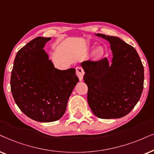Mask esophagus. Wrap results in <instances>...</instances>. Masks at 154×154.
Wrapping results in <instances>:
<instances>
[{
  "label": "esophagus",
  "instance_id": "34e87169",
  "mask_svg": "<svg viewBox=\"0 0 154 154\" xmlns=\"http://www.w3.org/2000/svg\"><path fill=\"white\" fill-rule=\"evenodd\" d=\"M76 74H77V77H79V80L80 81L82 80L84 74H85V72H84V69H82V67H76Z\"/></svg>",
  "mask_w": 154,
  "mask_h": 154
}]
</instances>
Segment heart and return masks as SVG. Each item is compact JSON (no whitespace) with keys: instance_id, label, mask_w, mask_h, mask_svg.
<instances>
[{"instance_id":"heart-1","label":"heart","mask_w":154,"mask_h":154,"mask_svg":"<svg viewBox=\"0 0 154 154\" xmlns=\"http://www.w3.org/2000/svg\"><path fill=\"white\" fill-rule=\"evenodd\" d=\"M103 53V48H101V47H99V48H98L95 51H94V56H95L96 58H98V57H100V56H102Z\"/></svg>"}]
</instances>
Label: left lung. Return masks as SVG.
<instances>
[{
    "label": "left lung",
    "mask_w": 154,
    "mask_h": 154,
    "mask_svg": "<svg viewBox=\"0 0 154 154\" xmlns=\"http://www.w3.org/2000/svg\"><path fill=\"white\" fill-rule=\"evenodd\" d=\"M110 44L112 63L103 58L82 63L87 101L98 118H122L132 110L144 87V66L134 47L116 36L97 34Z\"/></svg>",
    "instance_id": "left-lung-1"
}]
</instances>
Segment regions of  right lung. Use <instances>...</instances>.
Wrapping results in <instances>:
<instances>
[{
  "instance_id": "right-lung-1",
  "label": "right lung",
  "mask_w": 154,
  "mask_h": 154,
  "mask_svg": "<svg viewBox=\"0 0 154 154\" xmlns=\"http://www.w3.org/2000/svg\"><path fill=\"white\" fill-rule=\"evenodd\" d=\"M51 38L36 37L18 51L10 87L20 109L32 120L53 122L64 115L74 87L79 82L75 69L55 68L44 48Z\"/></svg>"
}]
</instances>
